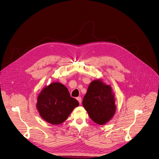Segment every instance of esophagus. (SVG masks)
I'll use <instances>...</instances> for the list:
<instances>
[{
    "mask_svg": "<svg viewBox=\"0 0 159 159\" xmlns=\"http://www.w3.org/2000/svg\"><path fill=\"white\" fill-rule=\"evenodd\" d=\"M77 100H78V102H80V104L81 103V97H78V98H77Z\"/></svg>",
    "mask_w": 159,
    "mask_h": 159,
    "instance_id": "esophagus-1",
    "label": "esophagus"
}]
</instances>
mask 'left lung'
Returning <instances> with one entry per match:
<instances>
[{"label":"left lung","mask_w":159,"mask_h":159,"mask_svg":"<svg viewBox=\"0 0 159 159\" xmlns=\"http://www.w3.org/2000/svg\"><path fill=\"white\" fill-rule=\"evenodd\" d=\"M114 94L109 85L100 79L92 81L83 99V106L90 119L103 125L112 118L116 110Z\"/></svg>","instance_id":"left-lung-1"}]
</instances>
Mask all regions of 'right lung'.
<instances>
[{
    "label": "right lung",
    "instance_id": "1",
    "mask_svg": "<svg viewBox=\"0 0 159 159\" xmlns=\"http://www.w3.org/2000/svg\"><path fill=\"white\" fill-rule=\"evenodd\" d=\"M66 87L54 82L45 87L37 98L36 108L41 117L52 125H60L67 119L72 111L79 106Z\"/></svg>",
    "mask_w": 159,
    "mask_h": 159
}]
</instances>
